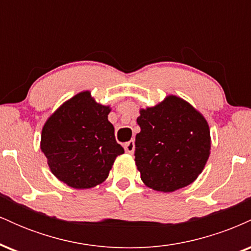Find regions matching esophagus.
I'll list each match as a JSON object with an SVG mask.
<instances>
[{"label":"esophagus","mask_w":251,"mask_h":251,"mask_svg":"<svg viewBox=\"0 0 251 251\" xmlns=\"http://www.w3.org/2000/svg\"><path fill=\"white\" fill-rule=\"evenodd\" d=\"M124 149H125V152L126 153H133L134 152V140H131V142H128L127 144H125V146H124Z\"/></svg>","instance_id":"34e87169"}]
</instances>
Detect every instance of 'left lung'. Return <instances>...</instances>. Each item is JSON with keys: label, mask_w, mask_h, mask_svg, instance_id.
I'll return each mask as SVG.
<instances>
[{"label": "left lung", "mask_w": 251, "mask_h": 251, "mask_svg": "<svg viewBox=\"0 0 251 251\" xmlns=\"http://www.w3.org/2000/svg\"><path fill=\"white\" fill-rule=\"evenodd\" d=\"M135 135V165L146 186L174 192L197 179L208 162V122L181 98L170 94L152 107L140 108Z\"/></svg>", "instance_id": "obj_1"}]
</instances>
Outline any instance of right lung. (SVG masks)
<instances>
[{
    "mask_svg": "<svg viewBox=\"0 0 251 251\" xmlns=\"http://www.w3.org/2000/svg\"><path fill=\"white\" fill-rule=\"evenodd\" d=\"M109 105L97 102L89 91L66 100L46 120L40 149L51 174L73 189L105 181L124 149L108 122Z\"/></svg>",
    "mask_w": 251,
    "mask_h": 251,
    "instance_id": "obj_1",
    "label": "right lung"
}]
</instances>
